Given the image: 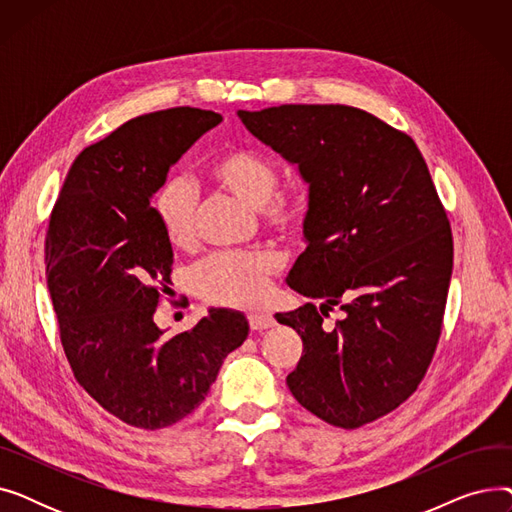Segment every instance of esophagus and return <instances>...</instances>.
Here are the masks:
<instances>
[{
  "label": "esophagus",
  "mask_w": 512,
  "mask_h": 512,
  "mask_svg": "<svg viewBox=\"0 0 512 512\" xmlns=\"http://www.w3.org/2000/svg\"><path fill=\"white\" fill-rule=\"evenodd\" d=\"M276 319L272 317V313H265V311H257L249 315V326L251 330H267V328H274Z\"/></svg>",
  "instance_id": "obj_1"
}]
</instances>
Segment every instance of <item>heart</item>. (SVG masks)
<instances>
[{
    "instance_id": "heart-1",
    "label": "heart",
    "mask_w": 512,
    "mask_h": 512,
    "mask_svg": "<svg viewBox=\"0 0 512 512\" xmlns=\"http://www.w3.org/2000/svg\"><path fill=\"white\" fill-rule=\"evenodd\" d=\"M207 174L236 199L257 207L270 230L282 236H299L305 230L309 193L303 186L278 188L280 172L272 159L251 149H228L211 161ZM153 213L172 249L195 247L197 201L184 184L161 186L153 197ZM280 270L282 259L272 251L215 253L197 265L193 280L207 303L251 307L265 297Z\"/></svg>"
}]
</instances>
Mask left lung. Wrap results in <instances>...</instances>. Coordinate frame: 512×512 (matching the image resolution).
I'll return each mask as SVG.
<instances>
[{
    "label": "left lung",
    "mask_w": 512,
    "mask_h": 512,
    "mask_svg": "<svg viewBox=\"0 0 512 512\" xmlns=\"http://www.w3.org/2000/svg\"><path fill=\"white\" fill-rule=\"evenodd\" d=\"M238 116L309 182V245L288 284L324 305L276 315L303 340L286 384L334 427L380 419L417 390L444 324L452 230L425 159L407 132L351 105ZM336 304L345 317L328 331Z\"/></svg>",
    "instance_id": "obj_1"
}]
</instances>
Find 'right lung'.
I'll return each mask as SVG.
<instances>
[{
    "label": "right lung",
    "mask_w": 512,
    "mask_h": 512,
    "mask_svg": "<svg viewBox=\"0 0 512 512\" xmlns=\"http://www.w3.org/2000/svg\"><path fill=\"white\" fill-rule=\"evenodd\" d=\"M220 122L199 107L124 122L78 153L49 215L45 276L74 380L107 413L149 432L191 415L249 334L245 315L228 309L172 338L153 321L174 253L151 195Z\"/></svg>",
    "instance_id": "obj_1"
}]
</instances>
